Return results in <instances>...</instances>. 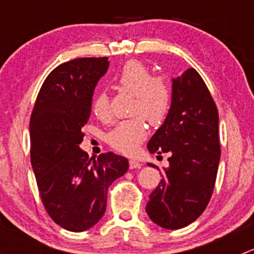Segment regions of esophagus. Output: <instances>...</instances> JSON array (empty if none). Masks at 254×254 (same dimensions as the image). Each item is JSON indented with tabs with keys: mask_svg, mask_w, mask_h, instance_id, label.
Segmentation results:
<instances>
[{
	"mask_svg": "<svg viewBox=\"0 0 254 254\" xmlns=\"http://www.w3.org/2000/svg\"><path fill=\"white\" fill-rule=\"evenodd\" d=\"M129 167L130 170H134V168H140L141 167V163L136 160H130L129 161Z\"/></svg>",
	"mask_w": 254,
	"mask_h": 254,
	"instance_id": "34e87169",
	"label": "esophagus"
}]
</instances>
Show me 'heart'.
Instances as JSON below:
<instances>
[{"instance_id": "1", "label": "heart", "mask_w": 254, "mask_h": 254, "mask_svg": "<svg viewBox=\"0 0 254 254\" xmlns=\"http://www.w3.org/2000/svg\"><path fill=\"white\" fill-rule=\"evenodd\" d=\"M114 82L122 92L132 94L131 119L120 122L109 132L108 142L114 150L132 155L147 136L145 118L151 125H160L167 117L172 102V89L163 77H152L142 63L131 60L115 75ZM92 111L99 119L109 117V99L106 93L94 98Z\"/></svg>"}]
</instances>
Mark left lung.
Masks as SVG:
<instances>
[{
  "label": "left lung",
  "mask_w": 254,
  "mask_h": 254,
  "mask_svg": "<svg viewBox=\"0 0 254 254\" xmlns=\"http://www.w3.org/2000/svg\"><path fill=\"white\" fill-rule=\"evenodd\" d=\"M147 148L151 153L171 156L162 181L148 196V217L167 230L188 226L211 198L220 162L219 114L205 82L194 68L172 78L170 112Z\"/></svg>",
  "instance_id": "1"
}]
</instances>
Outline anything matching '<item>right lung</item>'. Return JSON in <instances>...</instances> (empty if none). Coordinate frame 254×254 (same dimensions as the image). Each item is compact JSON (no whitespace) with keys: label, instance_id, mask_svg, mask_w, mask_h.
Wrapping results in <instances>:
<instances>
[{"label":"right lung","instance_id":"1","mask_svg":"<svg viewBox=\"0 0 254 254\" xmlns=\"http://www.w3.org/2000/svg\"><path fill=\"white\" fill-rule=\"evenodd\" d=\"M108 58H81L54 68L43 83L29 123L30 161L42 201L65 230L82 232L104 215L107 191L129 161L113 152L89 158L81 150L92 97Z\"/></svg>","mask_w":254,"mask_h":254}]
</instances>
